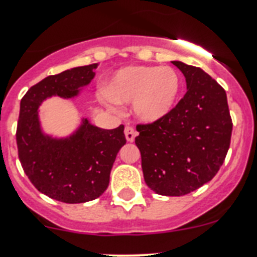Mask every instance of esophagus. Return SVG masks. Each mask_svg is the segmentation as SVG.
Masks as SVG:
<instances>
[{"label": "esophagus", "mask_w": 257, "mask_h": 257, "mask_svg": "<svg viewBox=\"0 0 257 257\" xmlns=\"http://www.w3.org/2000/svg\"><path fill=\"white\" fill-rule=\"evenodd\" d=\"M124 134H125V138L128 142H134V139H136V131L133 129V126L131 125H125V128H124Z\"/></svg>", "instance_id": "obj_1"}]
</instances>
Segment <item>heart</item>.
<instances>
[{"mask_svg":"<svg viewBox=\"0 0 257 257\" xmlns=\"http://www.w3.org/2000/svg\"><path fill=\"white\" fill-rule=\"evenodd\" d=\"M180 85V76L172 67L129 66L114 72L105 85V95L113 102H133L139 118L155 121L170 112Z\"/></svg>","mask_w":257,"mask_h":257,"instance_id":"1","label":"heart"}]
</instances>
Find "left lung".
Listing matches in <instances>:
<instances>
[{
  "label": "left lung",
  "mask_w": 257,
  "mask_h": 257,
  "mask_svg": "<svg viewBox=\"0 0 257 257\" xmlns=\"http://www.w3.org/2000/svg\"><path fill=\"white\" fill-rule=\"evenodd\" d=\"M188 90L170 112L138 124L145 184L157 194L181 196L219 172L230 147L232 120L224 88L199 67L174 61Z\"/></svg>",
  "instance_id": "obj_1"
}]
</instances>
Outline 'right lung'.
Here are the masks:
<instances>
[{
    "label": "right lung",
    "instance_id": "add662e5",
    "mask_svg": "<svg viewBox=\"0 0 257 257\" xmlns=\"http://www.w3.org/2000/svg\"><path fill=\"white\" fill-rule=\"evenodd\" d=\"M97 63L48 76L32 85L21 99L16 131L18 158L38 191L67 204L85 203L107 190L113 163L125 144L124 125L102 129L84 120L67 139L42 134L38 107L51 95L71 98L94 77Z\"/></svg>",
    "mask_w": 257,
    "mask_h": 257
}]
</instances>
